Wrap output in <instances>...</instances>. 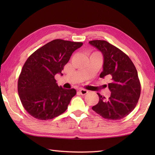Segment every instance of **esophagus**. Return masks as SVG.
<instances>
[{"label":"esophagus","mask_w":155,"mask_h":155,"mask_svg":"<svg viewBox=\"0 0 155 155\" xmlns=\"http://www.w3.org/2000/svg\"><path fill=\"white\" fill-rule=\"evenodd\" d=\"M78 92H79L81 95H85L86 94L88 93V91L85 90V89H80V90H78Z\"/></svg>","instance_id":"obj_1"}]
</instances>
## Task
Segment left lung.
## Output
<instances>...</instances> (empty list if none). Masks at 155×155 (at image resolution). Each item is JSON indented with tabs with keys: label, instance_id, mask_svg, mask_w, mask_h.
Segmentation results:
<instances>
[{
	"label": "left lung",
	"instance_id": "1",
	"mask_svg": "<svg viewBox=\"0 0 155 155\" xmlns=\"http://www.w3.org/2000/svg\"><path fill=\"white\" fill-rule=\"evenodd\" d=\"M102 52L103 71L100 77H108L111 96H99L98 103L92 109L104 118L117 120L124 118L135 109L141 94V84L133 61L124 52L104 40L89 41Z\"/></svg>",
	"mask_w": 155,
	"mask_h": 155
}]
</instances>
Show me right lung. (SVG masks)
Returning a JSON list of instances; mask_svg holds the SVG:
<instances>
[{
	"instance_id": "add662e5",
	"label": "right lung",
	"mask_w": 155,
	"mask_h": 155,
	"mask_svg": "<svg viewBox=\"0 0 155 155\" xmlns=\"http://www.w3.org/2000/svg\"><path fill=\"white\" fill-rule=\"evenodd\" d=\"M82 45V42L57 39L27 59L18 78V91L22 106L31 116L51 120L66 111L77 91L59 87L54 75L61 74L73 52Z\"/></svg>"
}]
</instances>
